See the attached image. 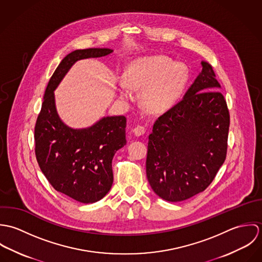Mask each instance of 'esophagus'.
<instances>
[{
  "mask_svg": "<svg viewBox=\"0 0 262 262\" xmlns=\"http://www.w3.org/2000/svg\"><path fill=\"white\" fill-rule=\"evenodd\" d=\"M133 133H134V135H136V136H141V135H143V134L145 133V128H144L143 126L138 125L137 127H135V128L133 129Z\"/></svg>",
  "mask_w": 262,
  "mask_h": 262,
  "instance_id": "34e87169",
  "label": "esophagus"
}]
</instances>
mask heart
Returning a JSON list of instances; mask_svg holds the SVG:
<instances>
[{"label":"heart","instance_id":"obj_1","mask_svg":"<svg viewBox=\"0 0 262 262\" xmlns=\"http://www.w3.org/2000/svg\"><path fill=\"white\" fill-rule=\"evenodd\" d=\"M188 80V69L165 56H152L133 61L127 71V80H120V94L132 97L131 88L143 90L141 101L152 113L169 109L182 96Z\"/></svg>","mask_w":262,"mask_h":262}]
</instances>
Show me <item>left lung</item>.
<instances>
[{"instance_id": "obj_1", "label": "left lung", "mask_w": 262, "mask_h": 262, "mask_svg": "<svg viewBox=\"0 0 262 262\" xmlns=\"http://www.w3.org/2000/svg\"><path fill=\"white\" fill-rule=\"evenodd\" d=\"M202 68L184 99L158 117L148 137L147 180L168 202L204 191L226 159L229 110L212 67L202 61Z\"/></svg>"}]
</instances>
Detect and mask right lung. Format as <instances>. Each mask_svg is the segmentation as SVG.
<instances>
[{
    "instance_id": "add662e5",
    "label": "right lung",
    "mask_w": 262,
    "mask_h": 262,
    "mask_svg": "<svg viewBox=\"0 0 262 262\" xmlns=\"http://www.w3.org/2000/svg\"><path fill=\"white\" fill-rule=\"evenodd\" d=\"M112 52L89 48L68 54L48 81L35 124V154L41 171L54 189L83 204L100 201L111 189L113 157L126 145V118L104 117L89 128L73 129L57 114L54 90L77 60Z\"/></svg>"
}]
</instances>
